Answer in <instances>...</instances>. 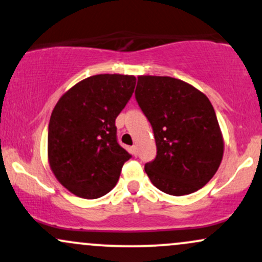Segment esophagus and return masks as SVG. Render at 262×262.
<instances>
[{
    "mask_svg": "<svg viewBox=\"0 0 262 262\" xmlns=\"http://www.w3.org/2000/svg\"><path fill=\"white\" fill-rule=\"evenodd\" d=\"M130 151H132V154H133L134 156H137L138 155V148H137V145H133L130 148Z\"/></svg>",
    "mask_w": 262,
    "mask_h": 262,
    "instance_id": "obj_1",
    "label": "esophagus"
}]
</instances>
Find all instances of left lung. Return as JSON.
Returning a JSON list of instances; mask_svg holds the SVG:
<instances>
[{
  "mask_svg": "<svg viewBox=\"0 0 262 262\" xmlns=\"http://www.w3.org/2000/svg\"><path fill=\"white\" fill-rule=\"evenodd\" d=\"M138 104L154 130L156 158L145 172L156 188L183 196L217 172L224 140L214 108L203 92L170 76H138Z\"/></svg>",
  "mask_w": 262,
  "mask_h": 262,
  "instance_id": "obj_1",
  "label": "left lung"
}]
</instances>
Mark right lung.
<instances>
[{
	"mask_svg": "<svg viewBox=\"0 0 262 262\" xmlns=\"http://www.w3.org/2000/svg\"><path fill=\"white\" fill-rule=\"evenodd\" d=\"M135 82L133 75L90 76L54 107L48 160L56 180L75 196L95 200L107 194L130 159L117 141L116 118L130 100Z\"/></svg>",
	"mask_w": 262,
	"mask_h": 262,
	"instance_id": "add662e5",
	"label": "right lung"
}]
</instances>
